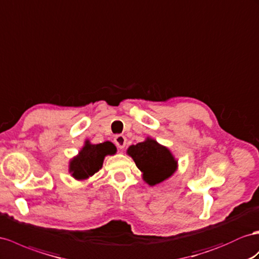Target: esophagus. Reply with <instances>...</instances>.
<instances>
[{
  "label": "esophagus",
  "mask_w": 259,
  "mask_h": 259,
  "mask_svg": "<svg viewBox=\"0 0 259 259\" xmlns=\"http://www.w3.org/2000/svg\"><path fill=\"white\" fill-rule=\"evenodd\" d=\"M115 143L119 149H123L125 147V143H127V138L122 135H118L115 137Z\"/></svg>",
  "instance_id": "1"
}]
</instances>
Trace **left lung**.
I'll list each match as a JSON object with an SVG mask.
<instances>
[{"label":"left lung","mask_w":259,"mask_h":259,"mask_svg":"<svg viewBox=\"0 0 259 259\" xmlns=\"http://www.w3.org/2000/svg\"><path fill=\"white\" fill-rule=\"evenodd\" d=\"M127 153L134 158L137 167L142 171L143 181L150 186H155L166 181L177 169V161L170 151L157 143L154 139L131 145Z\"/></svg>","instance_id":"1"}]
</instances>
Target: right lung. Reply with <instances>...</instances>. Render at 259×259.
<instances>
[{"instance_id":"right-lung-1","label":"right lung","mask_w":259,"mask_h":259,"mask_svg":"<svg viewBox=\"0 0 259 259\" xmlns=\"http://www.w3.org/2000/svg\"><path fill=\"white\" fill-rule=\"evenodd\" d=\"M116 147L109 141L99 144H91L85 141L84 147L70 162V173L77 181L88 180L102 168L106 155L116 153Z\"/></svg>"}]
</instances>
